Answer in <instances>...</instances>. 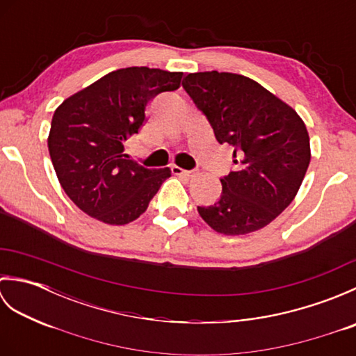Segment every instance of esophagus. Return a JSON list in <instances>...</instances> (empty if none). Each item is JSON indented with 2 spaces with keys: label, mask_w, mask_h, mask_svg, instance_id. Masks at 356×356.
<instances>
[{
  "label": "esophagus",
  "mask_w": 356,
  "mask_h": 356,
  "mask_svg": "<svg viewBox=\"0 0 356 356\" xmlns=\"http://www.w3.org/2000/svg\"><path fill=\"white\" fill-rule=\"evenodd\" d=\"M171 171H172V174H176V176H185V177L193 176V171H186V170L180 168V166H176V165L171 166Z\"/></svg>",
  "instance_id": "esophagus-1"
}]
</instances>
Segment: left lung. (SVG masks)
I'll list each match as a JSON object with an SVG mask.
<instances>
[{"instance_id": "8db88e82", "label": "left lung", "mask_w": 356, "mask_h": 356, "mask_svg": "<svg viewBox=\"0 0 356 356\" xmlns=\"http://www.w3.org/2000/svg\"><path fill=\"white\" fill-rule=\"evenodd\" d=\"M185 92L213 127L218 143L234 147L222 195L200 217L225 236L269 225L297 195L311 162L309 133L297 111L259 82L226 72L190 73Z\"/></svg>"}]
</instances>
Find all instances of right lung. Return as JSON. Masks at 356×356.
Wrapping results in <instances>:
<instances>
[{"mask_svg":"<svg viewBox=\"0 0 356 356\" xmlns=\"http://www.w3.org/2000/svg\"><path fill=\"white\" fill-rule=\"evenodd\" d=\"M182 72L128 67L105 74L55 110L49 153L63 190L81 211L127 225L148 208L170 168L148 170L124 154L153 97L180 87Z\"/></svg>","mask_w":356,"mask_h":356,"instance_id":"right-lung-1","label":"right lung"}]
</instances>
